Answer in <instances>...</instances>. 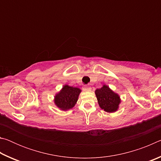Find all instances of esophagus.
<instances>
[{
	"label": "esophagus",
	"mask_w": 161,
	"mask_h": 161,
	"mask_svg": "<svg viewBox=\"0 0 161 161\" xmlns=\"http://www.w3.org/2000/svg\"><path fill=\"white\" fill-rule=\"evenodd\" d=\"M91 87H89V86H85V90L86 91H88V92H89V91H91Z\"/></svg>",
	"instance_id": "esophagus-1"
}]
</instances>
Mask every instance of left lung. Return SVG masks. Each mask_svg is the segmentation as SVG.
I'll use <instances>...</instances> for the list:
<instances>
[{
  "mask_svg": "<svg viewBox=\"0 0 161 161\" xmlns=\"http://www.w3.org/2000/svg\"><path fill=\"white\" fill-rule=\"evenodd\" d=\"M99 107L107 112H114L118 109L120 99L107 86H103L95 92Z\"/></svg>",
  "mask_w": 161,
  "mask_h": 161,
  "instance_id": "obj_1",
  "label": "left lung"
}]
</instances>
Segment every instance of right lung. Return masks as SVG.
<instances>
[{"mask_svg": "<svg viewBox=\"0 0 161 161\" xmlns=\"http://www.w3.org/2000/svg\"><path fill=\"white\" fill-rule=\"evenodd\" d=\"M80 92L81 90L77 87L65 85L55 96L54 103L62 110L70 109L75 105Z\"/></svg>", "mask_w": 161, "mask_h": 161, "instance_id": "add662e5", "label": "right lung"}]
</instances>
